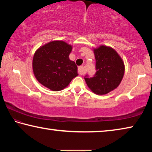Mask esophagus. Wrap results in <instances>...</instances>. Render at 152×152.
Instances as JSON below:
<instances>
[{
	"mask_svg": "<svg viewBox=\"0 0 152 152\" xmlns=\"http://www.w3.org/2000/svg\"><path fill=\"white\" fill-rule=\"evenodd\" d=\"M78 74L80 75H82V74H84L85 73V71H84V67L83 66H79L78 68Z\"/></svg>",
	"mask_w": 152,
	"mask_h": 152,
	"instance_id": "obj_1",
	"label": "esophagus"
}]
</instances>
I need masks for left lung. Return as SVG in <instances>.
Instances as JSON below:
<instances>
[{
  "label": "left lung",
  "instance_id": "8db88e82",
  "mask_svg": "<svg viewBox=\"0 0 152 152\" xmlns=\"http://www.w3.org/2000/svg\"><path fill=\"white\" fill-rule=\"evenodd\" d=\"M96 70L93 77L85 76L88 88L96 94H106L117 88L125 72L121 58L114 49L101 45L94 50Z\"/></svg>",
  "mask_w": 152,
  "mask_h": 152
}]
</instances>
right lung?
Segmentation results:
<instances>
[{
  "label": "right lung",
  "instance_id": "obj_1",
  "mask_svg": "<svg viewBox=\"0 0 152 152\" xmlns=\"http://www.w3.org/2000/svg\"><path fill=\"white\" fill-rule=\"evenodd\" d=\"M72 49L63 41H53L35 51L33 70L39 83L53 91H60L78 76L77 66L69 59Z\"/></svg>",
  "mask_w": 152,
  "mask_h": 152
}]
</instances>
